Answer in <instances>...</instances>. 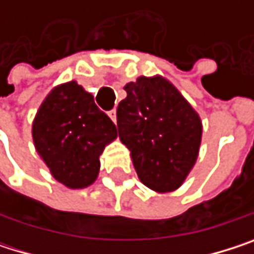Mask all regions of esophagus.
Segmentation results:
<instances>
[{
  "label": "esophagus",
  "instance_id": "esophagus-1",
  "mask_svg": "<svg viewBox=\"0 0 254 254\" xmlns=\"http://www.w3.org/2000/svg\"><path fill=\"white\" fill-rule=\"evenodd\" d=\"M109 116H110V119H112V121H113V122L116 124V110H115V109L109 112Z\"/></svg>",
  "mask_w": 254,
  "mask_h": 254
}]
</instances>
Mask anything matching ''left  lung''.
<instances>
[{"label":"left lung","mask_w":254,"mask_h":254,"mask_svg":"<svg viewBox=\"0 0 254 254\" xmlns=\"http://www.w3.org/2000/svg\"><path fill=\"white\" fill-rule=\"evenodd\" d=\"M118 106V130L138 178L148 188L177 190L195 163L201 122L194 109L166 79L138 77L125 86Z\"/></svg>","instance_id":"left-lung-1"}]
</instances>
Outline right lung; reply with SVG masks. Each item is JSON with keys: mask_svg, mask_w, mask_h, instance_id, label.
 Instances as JSON below:
<instances>
[{"mask_svg": "<svg viewBox=\"0 0 254 254\" xmlns=\"http://www.w3.org/2000/svg\"><path fill=\"white\" fill-rule=\"evenodd\" d=\"M33 142L53 177L69 188H85L98 175L100 154L118 136L110 118L76 82L54 88L32 127Z\"/></svg>", "mask_w": 254, "mask_h": 254, "instance_id": "1", "label": "right lung"}]
</instances>
